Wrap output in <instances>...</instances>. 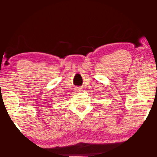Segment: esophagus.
I'll use <instances>...</instances> for the list:
<instances>
[{
    "label": "esophagus",
    "mask_w": 157,
    "mask_h": 157,
    "mask_svg": "<svg viewBox=\"0 0 157 157\" xmlns=\"http://www.w3.org/2000/svg\"><path fill=\"white\" fill-rule=\"evenodd\" d=\"M75 92H80V91H82V88H75Z\"/></svg>",
    "instance_id": "1"
}]
</instances>
